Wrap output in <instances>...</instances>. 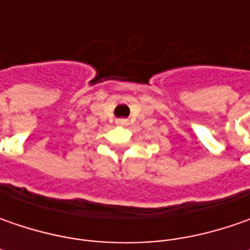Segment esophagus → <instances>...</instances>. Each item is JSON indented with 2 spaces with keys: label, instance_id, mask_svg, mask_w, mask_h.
<instances>
[{
  "label": "esophagus",
  "instance_id": "obj_1",
  "mask_svg": "<svg viewBox=\"0 0 250 250\" xmlns=\"http://www.w3.org/2000/svg\"><path fill=\"white\" fill-rule=\"evenodd\" d=\"M117 124H118V125H125V124H126V120H125V118H120V120H117Z\"/></svg>",
  "mask_w": 250,
  "mask_h": 250
}]
</instances>
